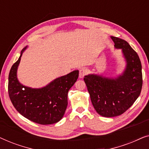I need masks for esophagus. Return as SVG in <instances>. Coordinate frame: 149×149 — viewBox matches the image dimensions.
<instances>
[{
  "label": "esophagus",
  "instance_id": "34e87169",
  "mask_svg": "<svg viewBox=\"0 0 149 149\" xmlns=\"http://www.w3.org/2000/svg\"><path fill=\"white\" fill-rule=\"evenodd\" d=\"M87 68H81L80 70H79V77H80V78H83V77L87 74Z\"/></svg>",
  "mask_w": 149,
  "mask_h": 149
}]
</instances>
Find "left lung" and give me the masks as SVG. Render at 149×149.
Listing matches in <instances>:
<instances>
[{
	"label": "left lung",
	"instance_id": "obj_1",
	"mask_svg": "<svg viewBox=\"0 0 149 149\" xmlns=\"http://www.w3.org/2000/svg\"><path fill=\"white\" fill-rule=\"evenodd\" d=\"M116 49H120L126 66L117 77L89 74L84 81L90 95L91 103L100 115L113 117L121 115L134 103L142 86V65L137 53L121 38L111 36Z\"/></svg>",
	"mask_w": 149,
	"mask_h": 149
}]
</instances>
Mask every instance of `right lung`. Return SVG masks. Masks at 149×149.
<instances>
[{"label": "right lung", "instance_id": "add662e5", "mask_svg": "<svg viewBox=\"0 0 149 149\" xmlns=\"http://www.w3.org/2000/svg\"><path fill=\"white\" fill-rule=\"evenodd\" d=\"M27 46L21 52L18 60L12 66L9 74L8 92L13 107L26 119L49 125L62 119L68 105V92L79 77L74 70L58 77L41 88H32L18 81L17 71L21 57Z\"/></svg>", "mask_w": 149, "mask_h": 149}]
</instances>
